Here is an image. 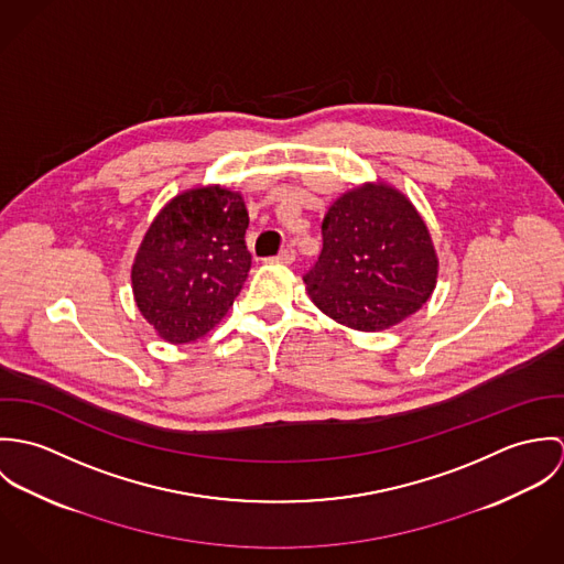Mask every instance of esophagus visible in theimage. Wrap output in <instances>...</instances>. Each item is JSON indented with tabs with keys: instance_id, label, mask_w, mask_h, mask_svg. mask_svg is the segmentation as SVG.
<instances>
[{
	"instance_id": "34e87169",
	"label": "esophagus",
	"mask_w": 564,
	"mask_h": 564,
	"mask_svg": "<svg viewBox=\"0 0 564 564\" xmlns=\"http://www.w3.org/2000/svg\"><path fill=\"white\" fill-rule=\"evenodd\" d=\"M273 262H282V264H291L293 260H295V249L293 247H286V249H282L275 258H271Z\"/></svg>"
}]
</instances>
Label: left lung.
I'll return each instance as SVG.
<instances>
[{"label":"left lung","instance_id":"obj_1","mask_svg":"<svg viewBox=\"0 0 564 564\" xmlns=\"http://www.w3.org/2000/svg\"><path fill=\"white\" fill-rule=\"evenodd\" d=\"M322 237L304 282L334 322L378 332L430 300L438 258L425 221L398 188L378 182L347 191L327 208Z\"/></svg>","mask_w":564,"mask_h":564}]
</instances>
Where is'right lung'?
I'll list each match as a JSON object with an SVG mask.
<instances>
[{
	"instance_id": "right-lung-1",
	"label": "right lung",
	"mask_w": 564,
	"mask_h": 564,
	"mask_svg": "<svg viewBox=\"0 0 564 564\" xmlns=\"http://www.w3.org/2000/svg\"><path fill=\"white\" fill-rule=\"evenodd\" d=\"M241 193L197 186L175 195L145 232L132 264L141 315L173 343L206 336L226 317L251 267Z\"/></svg>"
}]
</instances>
